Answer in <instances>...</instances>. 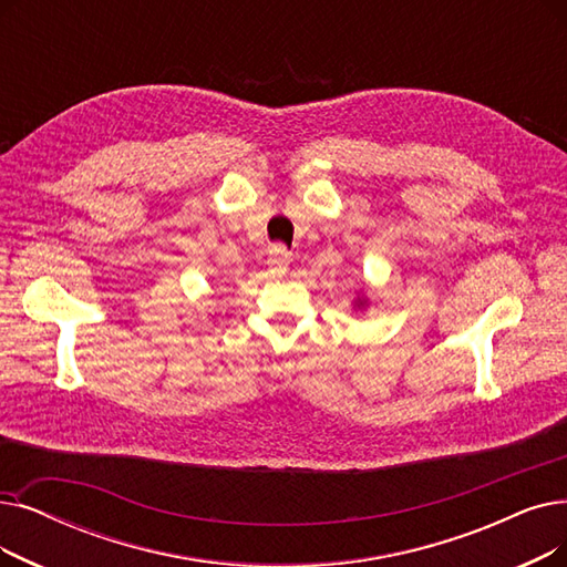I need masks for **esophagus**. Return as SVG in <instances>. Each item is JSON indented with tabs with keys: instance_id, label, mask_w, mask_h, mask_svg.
<instances>
[{
	"instance_id": "esophagus-1",
	"label": "esophagus",
	"mask_w": 567,
	"mask_h": 567,
	"mask_svg": "<svg viewBox=\"0 0 567 567\" xmlns=\"http://www.w3.org/2000/svg\"><path fill=\"white\" fill-rule=\"evenodd\" d=\"M266 268H268L270 276H282V274H287V268H289V252L282 248V245H274V248L268 250Z\"/></svg>"
}]
</instances>
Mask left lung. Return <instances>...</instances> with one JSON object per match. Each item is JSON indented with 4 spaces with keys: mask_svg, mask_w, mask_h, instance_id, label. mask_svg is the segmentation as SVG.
<instances>
[{
    "mask_svg": "<svg viewBox=\"0 0 567 567\" xmlns=\"http://www.w3.org/2000/svg\"><path fill=\"white\" fill-rule=\"evenodd\" d=\"M368 308V297H363V289L357 291V299H354V310H365Z\"/></svg>",
    "mask_w": 567,
    "mask_h": 567,
    "instance_id": "left-lung-1",
    "label": "left lung"
}]
</instances>
